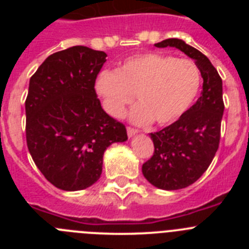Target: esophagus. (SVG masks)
Listing matches in <instances>:
<instances>
[{
    "mask_svg": "<svg viewBox=\"0 0 249 249\" xmlns=\"http://www.w3.org/2000/svg\"><path fill=\"white\" fill-rule=\"evenodd\" d=\"M138 132V129L136 128H132V127H127V135L129 136V137H132V136H135L136 133Z\"/></svg>",
    "mask_w": 249,
    "mask_h": 249,
    "instance_id": "1",
    "label": "esophagus"
}]
</instances>
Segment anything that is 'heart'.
Returning a JSON list of instances; mask_svg holds the SVG:
<instances>
[{
  "label": "heart",
  "mask_w": 249,
  "mask_h": 249,
  "mask_svg": "<svg viewBox=\"0 0 249 249\" xmlns=\"http://www.w3.org/2000/svg\"><path fill=\"white\" fill-rule=\"evenodd\" d=\"M201 82V71L192 59L149 52L126 59L117 72L98 74L94 91L113 117H122L136 96L140 105L131 111V120L137 124L153 120L163 126L190 108Z\"/></svg>",
  "instance_id": "1"
}]
</instances>
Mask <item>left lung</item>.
Wrapping results in <instances>:
<instances>
[{
  "label": "left lung",
  "mask_w": 249,
  "mask_h": 249,
  "mask_svg": "<svg viewBox=\"0 0 249 249\" xmlns=\"http://www.w3.org/2000/svg\"><path fill=\"white\" fill-rule=\"evenodd\" d=\"M155 46L181 50L195 59L203 78L197 102L172 124L149 135L155 152L142 166L151 184L166 191L181 190L206 172L218 149L224 111L222 78L210 59L182 39L168 38Z\"/></svg>",
  "instance_id": "obj_1"
}]
</instances>
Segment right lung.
<instances>
[{
	"instance_id": "obj_1",
	"label": "right lung",
	"mask_w": 249,
	"mask_h": 249,
	"mask_svg": "<svg viewBox=\"0 0 249 249\" xmlns=\"http://www.w3.org/2000/svg\"><path fill=\"white\" fill-rule=\"evenodd\" d=\"M107 54L85 46L58 51L31 77L26 98V141L48 182L81 191L100 179L103 153L124 142V124L106 113L94 82Z\"/></svg>"
}]
</instances>
